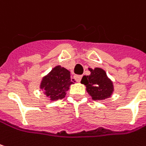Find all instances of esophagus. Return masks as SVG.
Masks as SVG:
<instances>
[{"mask_svg":"<svg viewBox=\"0 0 146 146\" xmlns=\"http://www.w3.org/2000/svg\"><path fill=\"white\" fill-rule=\"evenodd\" d=\"M75 78H76V80L77 82H80L81 78H82V76H76Z\"/></svg>","mask_w":146,"mask_h":146,"instance_id":"esophagus-1","label":"esophagus"}]
</instances>
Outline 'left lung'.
<instances>
[{
    "mask_svg": "<svg viewBox=\"0 0 146 146\" xmlns=\"http://www.w3.org/2000/svg\"><path fill=\"white\" fill-rule=\"evenodd\" d=\"M90 76H84L81 83L86 87V91L94 100H102L111 96L114 91L113 82L108 78L106 72L101 68H89Z\"/></svg>",
    "mask_w": 146,
    "mask_h": 146,
    "instance_id": "left-lung-1",
    "label": "left lung"
}]
</instances>
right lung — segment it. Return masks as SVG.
Listing matches in <instances>:
<instances>
[{
    "instance_id": "1",
    "label": "right lung",
    "mask_w": 146,
    "mask_h": 146,
    "mask_svg": "<svg viewBox=\"0 0 146 146\" xmlns=\"http://www.w3.org/2000/svg\"><path fill=\"white\" fill-rule=\"evenodd\" d=\"M71 84H74V81L70 78V71L56 66L42 78L40 88L50 100L54 101L63 99Z\"/></svg>"
}]
</instances>
